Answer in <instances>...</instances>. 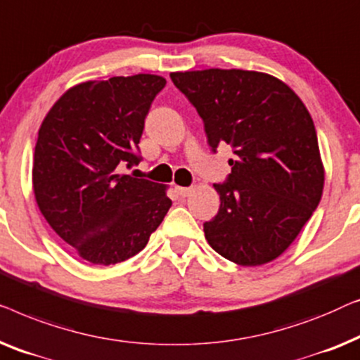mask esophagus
Listing matches in <instances>:
<instances>
[{"mask_svg":"<svg viewBox=\"0 0 360 360\" xmlns=\"http://www.w3.org/2000/svg\"><path fill=\"white\" fill-rule=\"evenodd\" d=\"M176 192H178L181 197H187L194 192V189H192V187H176Z\"/></svg>","mask_w":360,"mask_h":360,"instance_id":"34e87169","label":"esophagus"}]
</instances>
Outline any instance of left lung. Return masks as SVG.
Listing matches in <instances>:
<instances>
[{
	"label": "left lung",
	"instance_id": "left-lung-1",
	"mask_svg": "<svg viewBox=\"0 0 360 360\" xmlns=\"http://www.w3.org/2000/svg\"><path fill=\"white\" fill-rule=\"evenodd\" d=\"M204 120L212 150L233 146L231 173L205 240L238 266L279 257L320 204L325 168L311 115L279 78L209 68L169 75Z\"/></svg>",
	"mask_w": 360,
	"mask_h": 360
}]
</instances>
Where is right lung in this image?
<instances>
[{"instance_id": "right-lung-1", "label": "right lung", "mask_w": 360, "mask_h": 360, "mask_svg": "<svg viewBox=\"0 0 360 360\" xmlns=\"http://www.w3.org/2000/svg\"><path fill=\"white\" fill-rule=\"evenodd\" d=\"M158 75L84 81L45 115L34 151L40 212L81 259L110 266L146 246L171 207L166 186L120 174L139 165L145 117L165 88Z\"/></svg>"}]
</instances>
